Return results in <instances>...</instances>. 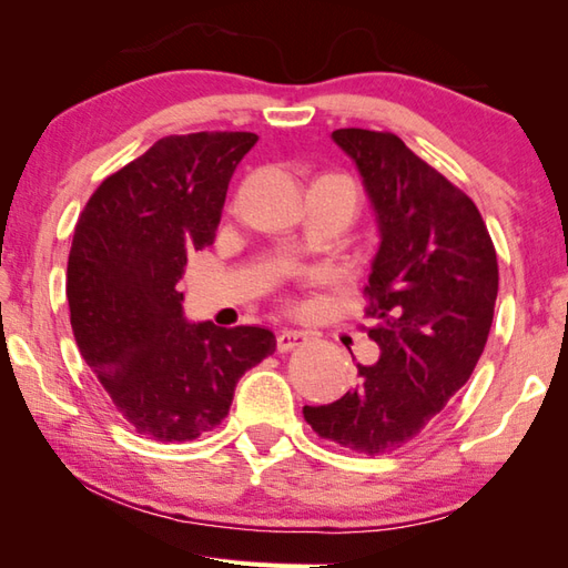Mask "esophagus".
I'll list each match as a JSON object with an SVG mask.
<instances>
[{
    "mask_svg": "<svg viewBox=\"0 0 568 568\" xmlns=\"http://www.w3.org/2000/svg\"><path fill=\"white\" fill-rule=\"evenodd\" d=\"M306 339H310V334L302 332V329H282V332H278V337H276V349L278 352H290L294 347L304 345Z\"/></svg>",
    "mask_w": 568,
    "mask_h": 568,
    "instance_id": "obj_1",
    "label": "esophagus"
}]
</instances>
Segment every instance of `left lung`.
Listing matches in <instances>:
<instances>
[{
    "label": "left lung",
    "mask_w": 568,
    "mask_h": 568,
    "mask_svg": "<svg viewBox=\"0 0 568 568\" xmlns=\"http://www.w3.org/2000/svg\"><path fill=\"white\" fill-rule=\"evenodd\" d=\"M334 143L357 163L377 213L379 248L362 324L375 365L329 405H304L324 440L379 455L397 450L468 383L486 347L498 258L480 211L395 133L339 128Z\"/></svg>",
    "instance_id": "left-lung-1"
}]
</instances>
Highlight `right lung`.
Segmentation results:
<instances>
[{
    "mask_svg": "<svg viewBox=\"0 0 568 568\" xmlns=\"http://www.w3.org/2000/svg\"><path fill=\"white\" fill-rule=\"evenodd\" d=\"M256 133L169 135L110 173L82 209L68 258L74 342L115 410L148 440L183 443L229 415L239 377L274 355L262 327L183 320L175 290L216 239Z\"/></svg>",
    "mask_w": 568,
    "mask_h": 568,
    "instance_id": "1",
    "label": "right lung"
}]
</instances>
